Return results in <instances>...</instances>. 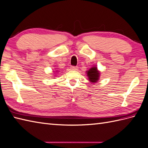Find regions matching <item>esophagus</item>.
Here are the masks:
<instances>
[{"mask_svg":"<svg viewBox=\"0 0 148 148\" xmlns=\"http://www.w3.org/2000/svg\"><path fill=\"white\" fill-rule=\"evenodd\" d=\"M71 69L73 71H77L78 70V67H75V66H71Z\"/></svg>","mask_w":148,"mask_h":148,"instance_id":"obj_1","label":"esophagus"}]
</instances>
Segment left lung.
<instances>
[{"mask_svg":"<svg viewBox=\"0 0 148 148\" xmlns=\"http://www.w3.org/2000/svg\"><path fill=\"white\" fill-rule=\"evenodd\" d=\"M87 76L90 82H97L100 77V71H99L97 66H92L88 71H86Z\"/></svg>","mask_w":148,"mask_h":148,"instance_id":"1","label":"left lung"}]
</instances>
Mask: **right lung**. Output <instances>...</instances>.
Instances as JSON below:
<instances>
[{
  "label": "right lung",
  "instance_id": "right-lung-1",
  "mask_svg": "<svg viewBox=\"0 0 148 148\" xmlns=\"http://www.w3.org/2000/svg\"><path fill=\"white\" fill-rule=\"evenodd\" d=\"M56 73H57V72H58V71H56ZM56 72H55V73H56Z\"/></svg>",
  "mask_w": 148,
  "mask_h": 148
}]
</instances>
